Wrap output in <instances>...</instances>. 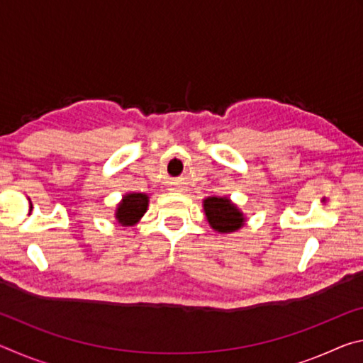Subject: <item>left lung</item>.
Instances as JSON below:
<instances>
[{
    "label": "left lung",
    "instance_id": "left-lung-1",
    "mask_svg": "<svg viewBox=\"0 0 363 363\" xmlns=\"http://www.w3.org/2000/svg\"><path fill=\"white\" fill-rule=\"evenodd\" d=\"M203 211L208 224L219 233L237 232L247 223L243 211L229 196H208L203 200Z\"/></svg>",
    "mask_w": 363,
    "mask_h": 363
}]
</instances>
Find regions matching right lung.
Instances as JSON below:
<instances>
[{
	"label": "right lung",
	"mask_w": 363,
	"mask_h": 363,
	"mask_svg": "<svg viewBox=\"0 0 363 363\" xmlns=\"http://www.w3.org/2000/svg\"><path fill=\"white\" fill-rule=\"evenodd\" d=\"M149 208V195L140 192H130L123 199L115 210L116 223L123 227L138 224Z\"/></svg>",
	"instance_id": "1"
}]
</instances>
